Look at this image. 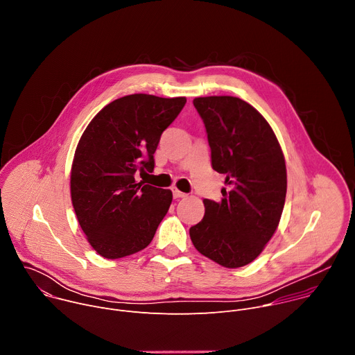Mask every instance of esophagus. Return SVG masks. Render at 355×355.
Here are the masks:
<instances>
[{
    "label": "esophagus",
    "mask_w": 355,
    "mask_h": 355,
    "mask_svg": "<svg viewBox=\"0 0 355 355\" xmlns=\"http://www.w3.org/2000/svg\"><path fill=\"white\" fill-rule=\"evenodd\" d=\"M173 195H174V198H175V199H181V198H185V196H187V193H184V192L178 191L177 188H173Z\"/></svg>",
    "instance_id": "obj_1"
}]
</instances>
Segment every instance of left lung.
<instances>
[{"label":"left lung","instance_id":"left-lung-1","mask_svg":"<svg viewBox=\"0 0 355 355\" xmlns=\"http://www.w3.org/2000/svg\"><path fill=\"white\" fill-rule=\"evenodd\" d=\"M212 168L226 175L222 200L204 199L205 215L189 229L195 248L226 268L254 261L275 233L286 196V167L278 139L245 101L199 96Z\"/></svg>","mask_w":355,"mask_h":355}]
</instances>
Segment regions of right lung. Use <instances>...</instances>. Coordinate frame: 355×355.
Returning a JSON list of instances; mask_svg holds the SVG:
<instances>
[{
	"mask_svg": "<svg viewBox=\"0 0 355 355\" xmlns=\"http://www.w3.org/2000/svg\"><path fill=\"white\" fill-rule=\"evenodd\" d=\"M185 103V96L126 95L101 110L84 130L71 166V202L101 257L116 260L146 248L168 212L173 192L137 182L135 174L155 168L160 136Z\"/></svg>",
	"mask_w": 355,
	"mask_h": 355,
	"instance_id": "obj_1",
	"label": "right lung"
}]
</instances>
